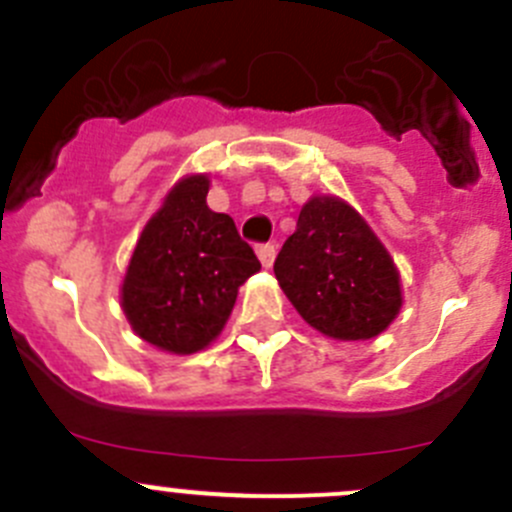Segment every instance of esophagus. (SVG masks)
<instances>
[{"mask_svg": "<svg viewBox=\"0 0 512 512\" xmlns=\"http://www.w3.org/2000/svg\"><path fill=\"white\" fill-rule=\"evenodd\" d=\"M275 245L272 242H265V245H257V257H260L262 267H272V262H275Z\"/></svg>", "mask_w": 512, "mask_h": 512, "instance_id": "obj_1", "label": "esophagus"}]
</instances>
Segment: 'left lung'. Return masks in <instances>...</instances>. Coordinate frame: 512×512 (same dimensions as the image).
<instances>
[{"mask_svg": "<svg viewBox=\"0 0 512 512\" xmlns=\"http://www.w3.org/2000/svg\"><path fill=\"white\" fill-rule=\"evenodd\" d=\"M275 277L304 322L332 339L376 337L401 309L394 260L364 218L334 195L304 203Z\"/></svg>", "mask_w": 512, "mask_h": 512, "instance_id": "1", "label": "left lung"}]
</instances>
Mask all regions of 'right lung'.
Masks as SVG:
<instances>
[{"instance_id":"add662e5","label":"right lung","mask_w":512,"mask_h":512,"mask_svg":"<svg viewBox=\"0 0 512 512\" xmlns=\"http://www.w3.org/2000/svg\"><path fill=\"white\" fill-rule=\"evenodd\" d=\"M208 175H188L143 227L121 287L133 332L170 354H193L223 332L237 289L260 260L230 215L205 203Z\"/></svg>"}]
</instances>
